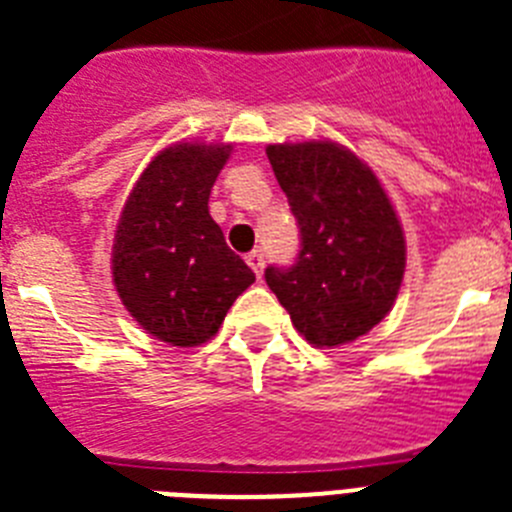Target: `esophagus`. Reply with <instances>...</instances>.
I'll return each mask as SVG.
<instances>
[{
    "label": "esophagus",
    "mask_w": 512,
    "mask_h": 512,
    "mask_svg": "<svg viewBox=\"0 0 512 512\" xmlns=\"http://www.w3.org/2000/svg\"><path fill=\"white\" fill-rule=\"evenodd\" d=\"M246 264L251 266L253 269V274H256V277H261V274H264V251H251L246 256Z\"/></svg>",
    "instance_id": "34e87169"
}]
</instances>
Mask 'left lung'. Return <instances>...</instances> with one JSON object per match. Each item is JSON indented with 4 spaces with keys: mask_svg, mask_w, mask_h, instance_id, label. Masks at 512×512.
Masks as SVG:
<instances>
[{
    "mask_svg": "<svg viewBox=\"0 0 512 512\" xmlns=\"http://www.w3.org/2000/svg\"><path fill=\"white\" fill-rule=\"evenodd\" d=\"M266 156L300 228L295 264L266 266V284L310 343L356 341L400 289V220L372 169L346 148L312 140L269 146Z\"/></svg>",
    "mask_w": 512,
    "mask_h": 512,
    "instance_id": "left-lung-1",
    "label": "left lung"
}]
</instances>
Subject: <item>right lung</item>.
I'll return each instance as SVG.
<instances>
[{
    "mask_svg": "<svg viewBox=\"0 0 512 512\" xmlns=\"http://www.w3.org/2000/svg\"><path fill=\"white\" fill-rule=\"evenodd\" d=\"M230 146L176 143L153 158L122 210L112 277L151 336L200 346L256 277L225 243L207 200Z\"/></svg>",
    "mask_w": 512,
    "mask_h": 512,
    "instance_id": "1",
    "label": "right lung"
}]
</instances>
